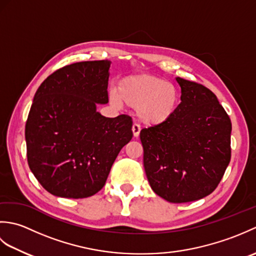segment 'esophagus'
Returning a JSON list of instances; mask_svg holds the SVG:
<instances>
[{
	"label": "esophagus",
	"instance_id": "1",
	"mask_svg": "<svg viewBox=\"0 0 256 256\" xmlns=\"http://www.w3.org/2000/svg\"><path fill=\"white\" fill-rule=\"evenodd\" d=\"M140 125H138V124H133V126H132V132H133L134 138H138V135H140Z\"/></svg>",
	"mask_w": 256,
	"mask_h": 256
}]
</instances>
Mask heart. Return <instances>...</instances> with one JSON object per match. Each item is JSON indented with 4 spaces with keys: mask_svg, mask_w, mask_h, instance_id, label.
Returning <instances> with one entry per match:
<instances>
[{
    "mask_svg": "<svg viewBox=\"0 0 256 256\" xmlns=\"http://www.w3.org/2000/svg\"><path fill=\"white\" fill-rule=\"evenodd\" d=\"M116 104L121 102L138 108L140 122L146 125H160L168 121L175 113L179 94L172 82L152 74H135L118 82V92L111 94Z\"/></svg>",
    "mask_w": 256,
    "mask_h": 256,
    "instance_id": "obj_1",
    "label": "heart"
}]
</instances>
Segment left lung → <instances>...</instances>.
Here are the masks:
<instances>
[{
  "instance_id": "1",
  "label": "left lung",
  "mask_w": 256,
  "mask_h": 256,
  "mask_svg": "<svg viewBox=\"0 0 256 256\" xmlns=\"http://www.w3.org/2000/svg\"><path fill=\"white\" fill-rule=\"evenodd\" d=\"M182 88L174 116L140 133L152 189L170 202L199 200L218 187L231 160V120L204 86L176 78Z\"/></svg>"
}]
</instances>
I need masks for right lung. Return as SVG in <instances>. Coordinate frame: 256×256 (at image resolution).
<instances>
[{
    "mask_svg": "<svg viewBox=\"0 0 256 256\" xmlns=\"http://www.w3.org/2000/svg\"><path fill=\"white\" fill-rule=\"evenodd\" d=\"M110 60L56 70L37 89L25 125L27 162L48 192L86 198L106 184L120 150L132 140L128 116L106 118Z\"/></svg>",
    "mask_w": 256,
    "mask_h": 256,
    "instance_id": "add662e5",
    "label": "right lung"
}]
</instances>
